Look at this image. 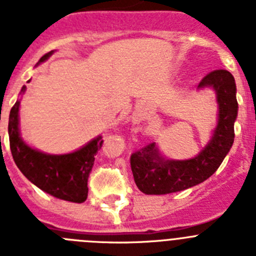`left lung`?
Wrapping results in <instances>:
<instances>
[{
  "label": "left lung",
  "instance_id": "obj_1",
  "mask_svg": "<svg viewBox=\"0 0 256 256\" xmlns=\"http://www.w3.org/2000/svg\"><path fill=\"white\" fill-rule=\"evenodd\" d=\"M212 88L218 104L216 126L209 142L191 159L165 158L155 142L130 156V168L138 190L146 195H166L206 180L216 173L234 141L238 112L236 83L227 70H214L198 83V90Z\"/></svg>",
  "mask_w": 256,
  "mask_h": 256
}]
</instances>
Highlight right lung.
<instances>
[{"mask_svg": "<svg viewBox=\"0 0 256 256\" xmlns=\"http://www.w3.org/2000/svg\"><path fill=\"white\" fill-rule=\"evenodd\" d=\"M55 51H50L40 58V65ZM30 80V79H29ZM28 80V82H29ZM26 91L22 86L20 94ZM20 98L12 106L8 118V138L14 162L34 186L56 198L72 202H84L88 196V177L94 162V156L102 146V136L69 154H47L32 148L22 138L19 126Z\"/></svg>", "mask_w": 256, "mask_h": 256, "instance_id": "right-lung-1", "label": "right lung"}]
</instances>
